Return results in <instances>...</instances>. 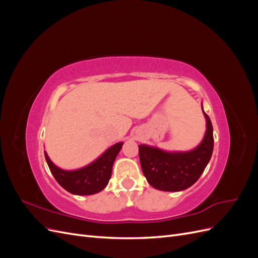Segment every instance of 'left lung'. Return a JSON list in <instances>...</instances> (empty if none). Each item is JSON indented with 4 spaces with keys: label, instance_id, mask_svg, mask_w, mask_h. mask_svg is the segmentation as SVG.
Masks as SVG:
<instances>
[{
    "label": "left lung",
    "instance_id": "1",
    "mask_svg": "<svg viewBox=\"0 0 258 258\" xmlns=\"http://www.w3.org/2000/svg\"><path fill=\"white\" fill-rule=\"evenodd\" d=\"M204 111V108H202ZM202 142L189 152H165L157 147L139 145L140 162L147 182L163 191H179L198 181L213 153V127L210 117Z\"/></svg>",
    "mask_w": 258,
    "mask_h": 258
}]
</instances>
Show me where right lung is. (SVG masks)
Listing matches in <instances>:
<instances>
[{"instance_id": "add662e5", "label": "right lung", "mask_w": 258, "mask_h": 258, "mask_svg": "<svg viewBox=\"0 0 258 258\" xmlns=\"http://www.w3.org/2000/svg\"><path fill=\"white\" fill-rule=\"evenodd\" d=\"M122 144V142L114 144L90 165L73 171L58 168L49 159L47 153H44L50 172L59 185L73 195L87 196L105 188L112 175L113 163L116 156L120 152Z\"/></svg>"}]
</instances>
